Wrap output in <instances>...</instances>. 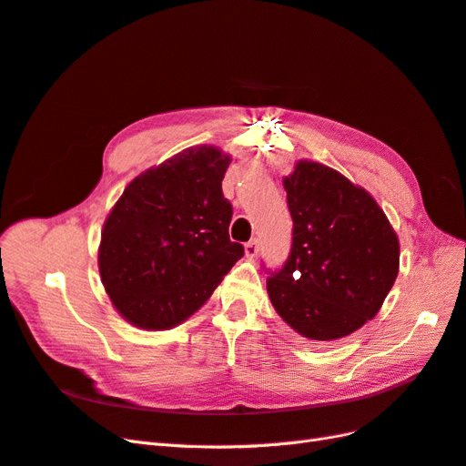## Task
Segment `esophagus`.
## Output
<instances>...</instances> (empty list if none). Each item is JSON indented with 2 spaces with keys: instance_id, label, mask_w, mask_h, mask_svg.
Listing matches in <instances>:
<instances>
[{
  "instance_id": "34e87169",
  "label": "esophagus",
  "mask_w": 466,
  "mask_h": 466,
  "mask_svg": "<svg viewBox=\"0 0 466 466\" xmlns=\"http://www.w3.org/2000/svg\"><path fill=\"white\" fill-rule=\"evenodd\" d=\"M260 248V241L258 238H250V241L245 245V255L247 257H257Z\"/></svg>"
}]
</instances>
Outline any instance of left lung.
Returning a JSON list of instances; mask_svg holds the SVG:
<instances>
[{"label":"left lung","instance_id":"1","mask_svg":"<svg viewBox=\"0 0 466 466\" xmlns=\"http://www.w3.org/2000/svg\"><path fill=\"white\" fill-rule=\"evenodd\" d=\"M284 190L292 248L267 270L270 301L308 341H335L379 313L398 276V237L369 192L319 162H298Z\"/></svg>","mask_w":466,"mask_h":466}]
</instances>
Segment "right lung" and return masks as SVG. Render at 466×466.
Returning <instances> with one entry per match:
<instances>
[{"label": "right lung", "mask_w": 466, "mask_h": 466, "mask_svg": "<svg viewBox=\"0 0 466 466\" xmlns=\"http://www.w3.org/2000/svg\"><path fill=\"white\" fill-rule=\"evenodd\" d=\"M229 157L190 148L125 187L99 245V274L113 306L145 329L190 318L245 255L229 238L233 206L221 180Z\"/></svg>", "instance_id": "1"}]
</instances>
